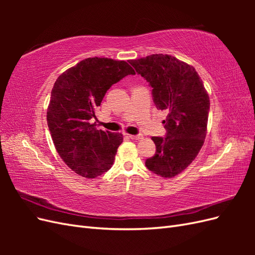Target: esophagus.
Returning <instances> with one entry per match:
<instances>
[{"label": "esophagus", "mask_w": 255, "mask_h": 255, "mask_svg": "<svg viewBox=\"0 0 255 255\" xmlns=\"http://www.w3.org/2000/svg\"><path fill=\"white\" fill-rule=\"evenodd\" d=\"M128 137L130 139H134V140H139L142 138V135H128Z\"/></svg>", "instance_id": "esophagus-1"}]
</instances>
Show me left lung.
Segmentation results:
<instances>
[{"label":"left lung","instance_id":"obj_1","mask_svg":"<svg viewBox=\"0 0 255 255\" xmlns=\"http://www.w3.org/2000/svg\"><path fill=\"white\" fill-rule=\"evenodd\" d=\"M128 63L152 87L156 109L168 112L166 136L152 137L156 151L145 167L163 177L175 176L196 158L205 139L210 98L203 82L194 67L167 54Z\"/></svg>","mask_w":255,"mask_h":255}]
</instances>
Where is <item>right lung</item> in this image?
<instances>
[{"label": "right lung", "instance_id": "obj_1", "mask_svg": "<svg viewBox=\"0 0 255 255\" xmlns=\"http://www.w3.org/2000/svg\"><path fill=\"white\" fill-rule=\"evenodd\" d=\"M135 74L125 60L90 57L60 74L51 91L47 121L59 156L81 176L94 179L112 168L121 133L91 125L95 110L114 84Z\"/></svg>", "mask_w": 255, "mask_h": 255}]
</instances>
